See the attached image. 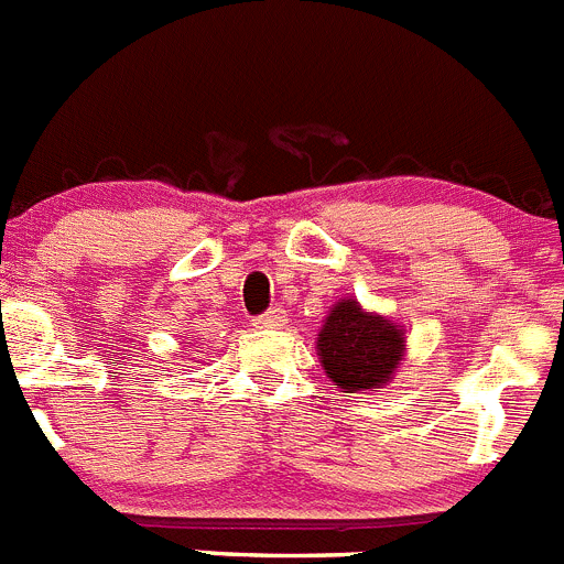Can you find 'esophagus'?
I'll list each match as a JSON object with an SVG mask.
<instances>
[{
	"label": "esophagus",
	"instance_id": "obj_1",
	"mask_svg": "<svg viewBox=\"0 0 564 564\" xmlns=\"http://www.w3.org/2000/svg\"><path fill=\"white\" fill-rule=\"evenodd\" d=\"M283 323H286V312L283 308H270L267 314H261V317H256V328H283Z\"/></svg>",
	"mask_w": 564,
	"mask_h": 564
}]
</instances>
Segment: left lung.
I'll return each mask as SVG.
<instances>
[{"instance_id":"left-lung-1","label":"left lung","mask_w":564,"mask_h":564,"mask_svg":"<svg viewBox=\"0 0 564 564\" xmlns=\"http://www.w3.org/2000/svg\"><path fill=\"white\" fill-rule=\"evenodd\" d=\"M406 328L356 297L336 300L317 334V356L325 376L341 392H381L406 359Z\"/></svg>"}]
</instances>
